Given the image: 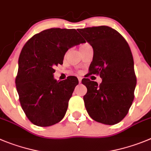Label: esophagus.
Listing matches in <instances>:
<instances>
[{
  "instance_id": "obj_1",
  "label": "esophagus",
  "mask_w": 151,
  "mask_h": 151,
  "mask_svg": "<svg viewBox=\"0 0 151 151\" xmlns=\"http://www.w3.org/2000/svg\"><path fill=\"white\" fill-rule=\"evenodd\" d=\"M78 81H79V83L81 82V80H82V78L81 77H78Z\"/></svg>"
}]
</instances>
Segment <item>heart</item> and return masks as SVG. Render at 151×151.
Instances as JSON below:
<instances>
[{
  "label": "heart",
  "instance_id": "heart-1",
  "mask_svg": "<svg viewBox=\"0 0 151 151\" xmlns=\"http://www.w3.org/2000/svg\"><path fill=\"white\" fill-rule=\"evenodd\" d=\"M86 45H88V43H83V44H81V45H80V49H81V48H84V47L86 46Z\"/></svg>",
  "mask_w": 151,
  "mask_h": 151
}]
</instances>
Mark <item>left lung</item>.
Returning a JSON list of instances; mask_svg holds the SVG:
<instances>
[{
    "instance_id": "left-lung-1",
    "label": "left lung",
    "mask_w": 151,
    "mask_h": 151,
    "mask_svg": "<svg viewBox=\"0 0 151 151\" xmlns=\"http://www.w3.org/2000/svg\"><path fill=\"white\" fill-rule=\"evenodd\" d=\"M93 47L90 75H99L103 81L84 78L87 87L84 102L90 117L101 124L114 125L127 115L134 99L136 76L132 52L125 39L108 26L78 29Z\"/></svg>"
}]
</instances>
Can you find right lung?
Segmentation results:
<instances>
[{"label": "right lung", "instance_id": "add662e5", "mask_svg": "<svg viewBox=\"0 0 151 151\" xmlns=\"http://www.w3.org/2000/svg\"><path fill=\"white\" fill-rule=\"evenodd\" d=\"M85 41L76 29L50 28L35 34L22 48L16 86L22 109L30 122L49 127L60 122L78 78H54L55 67L63 64L69 48Z\"/></svg>", "mask_w": 151, "mask_h": 151}]
</instances>
